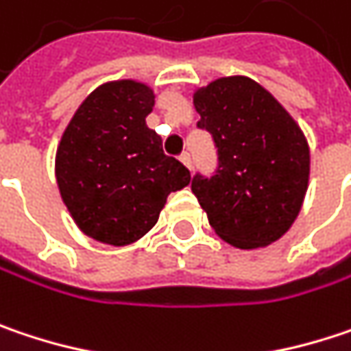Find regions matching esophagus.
<instances>
[{
  "label": "esophagus",
  "mask_w": 351,
  "mask_h": 351,
  "mask_svg": "<svg viewBox=\"0 0 351 351\" xmlns=\"http://www.w3.org/2000/svg\"><path fill=\"white\" fill-rule=\"evenodd\" d=\"M180 160H182V163H184L188 169H191V156H189L188 152H184V154L180 156Z\"/></svg>",
  "instance_id": "1"
}]
</instances>
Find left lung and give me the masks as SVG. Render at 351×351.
<instances>
[{"instance_id": "obj_1", "label": "left lung", "mask_w": 351, "mask_h": 351, "mask_svg": "<svg viewBox=\"0 0 351 351\" xmlns=\"http://www.w3.org/2000/svg\"><path fill=\"white\" fill-rule=\"evenodd\" d=\"M197 128L217 147V171L195 176L191 191L213 232L239 250L282 238L304 206L310 145L288 110L245 75L213 80L193 91Z\"/></svg>"}]
</instances>
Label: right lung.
I'll list each match as a JSON object with an SVG mask.
<instances>
[{"label": "right lung", "instance_id": "obj_1", "mask_svg": "<svg viewBox=\"0 0 351 351\" xmlns=\"http://www.w3.org/2000/svg\"><path fill=\"white\" fill-rule=\"evenodd\" d=\"M154 89L136 80L95 88L75 110L56 152L63 204L88 238L130 245L160 219L167 195L191 182L188 167L165 156L145 117Z\"/></svg>", "mask_w": 351, "mask_h": 351}]
</instances>
